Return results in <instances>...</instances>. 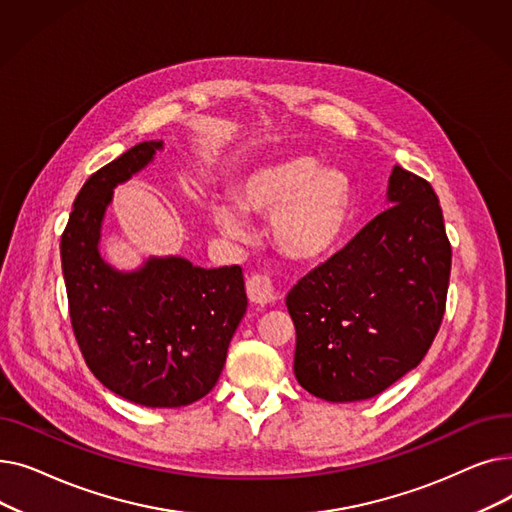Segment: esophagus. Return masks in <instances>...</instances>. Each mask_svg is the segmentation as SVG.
I'll use <instances>...</instances> for the list:
<instances>
[{"mask_svg":"<svg viewBox=\"0 0 512 512\" xmlns=\"http://www.w3.org/2000/svg\"><path fill=\"white\" fill-rule=\"evenodd\" d=\"M247 294H249V301L255 305H270L278 299V292L272 284V280L267 276L255 274L247 280Z\"/></svg>","mask_w":512,"mask_h":512,"instance_id":"34e87169","label":"esophagus"}]
</instances>
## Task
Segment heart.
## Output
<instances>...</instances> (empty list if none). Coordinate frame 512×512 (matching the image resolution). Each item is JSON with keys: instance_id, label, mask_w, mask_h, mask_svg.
I'll return each mask as SVG.
<instances>
[{"instance_id": "obj_1", "label": "heart", "mask_w": 512, "mask_h": 512, "mask_svg": "<svg viewBox=\"0 0 512 512\" xmlns=\"http://www.w3.org/2000/svg\"><path fill=\"white\" fill-rule=\"evenodd\" d=\"M236 205L242 213L272 220V238L286 257L315 263L338 249L351 222L355 193L342 172L319 170L317 159L294 155L242 178ZM213 220L230 236L245 232L240 213L230 205L215 207Z\"/></svg>"}]
</instances>
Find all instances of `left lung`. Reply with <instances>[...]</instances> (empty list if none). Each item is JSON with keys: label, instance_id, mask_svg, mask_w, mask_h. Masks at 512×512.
I'll return each mask as SVG.
<instances>
[{"label": "left lung", "instance_id": "1", "mask_svg": "<svg viewBox=\"0 0 512 512\" xmlns=\"http://www.w3.org/2000/svg\"><path fill=\"white\" fill-rule=\"evenodd\" d=\"M388 203L286 297L294 375L328 402L367 400L415 369L446 307L452 251L432 184L394 166Z\"/></svg>", "mask_w": 512, "mask_h": 512}]
</instances>
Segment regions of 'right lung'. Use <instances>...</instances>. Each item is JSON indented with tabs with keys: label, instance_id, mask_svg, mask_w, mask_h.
<instances>
[{
	"label": "right lung",
	"instance_id": "obj_1",
	"mask_svg": "<svg viewBox=\"0 0 512 512\" xmlns=\"http://www.w3.org/2000/svg\"><path fill=\"white\" fill-rule=\"evenodd\" d=\"M161 147V141L134 145L85 182L60 249L72 330L95 378L134 405L178 409L218 382L247 313V292L240 265L205 270L172 255L120 272L101 257L114 188Z\"/></svg>",
	"mask_w": 512,
	"mask_h": 512
}]
</instances>
